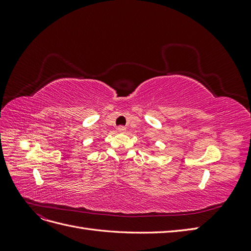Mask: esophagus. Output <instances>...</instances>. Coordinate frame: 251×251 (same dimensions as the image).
I'll use <instances>...</instances> for the list:
<instances>
[{"label": "esophagus", "mask_w": 251, "mask_h": 251, "mask_svg": "<svg viewBox=\"0 0 251 251\" xmlns=\"http://www.w3.org/2000/svg\"><path fill=\"white\" fill-rule=\"evenodd\" d=\"M126 130V128L125 126H119L117 127V131L120 132V133H125Z\"/></svg>", "instance_id": "obj_1"}]
</instances>
